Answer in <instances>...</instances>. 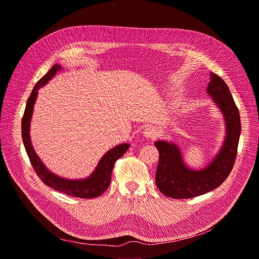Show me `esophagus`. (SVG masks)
I'll return each instance as SVG.
<instances>
[{
    "mask_svg": "<svg viewBox=\"0 0 259 259\" xmlns=\"http://www.w3.org/2000/svg\"><path fill=\"white\" fill-rule=\"evenodd\" d=\"M143 133H144V136L146 137V139H148V140H153V139H155V137H156L157 134H158L157 130L155 129L154 127H148V128H146Z\"/></svg>",
    "mask_w": 259,
    "mask_h": 259,
    "instance_id": "34e87169",
    "label": "esophagus"
}]
</instances>
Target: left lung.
<instances>
[{
  "mask_svg": "<svg viewBox=\"0 0 259 259\" xmlns=\"http://www.w3.org/2000/svg\"><path fill=\"white\" fill-rule=\"evenodd\" d=\"M206 92L223 114L225 139L214 158L200 169L191 168L184 163L181 150L176 144L166 141L154 143L159 151L155 182L160 193L167 197L189 199L208 193L226 180L233 167L242 128L238 109L227 84L214 73H210Z\"/></svg>",
  "mask_w": 259,
  "mask_h": 259,
  "instance_id": "1",
  "label": "left lung"
}]
</instances>
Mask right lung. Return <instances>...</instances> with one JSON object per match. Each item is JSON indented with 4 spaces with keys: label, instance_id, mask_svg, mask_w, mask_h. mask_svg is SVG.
<instances>
[{
    "label": "right lung",
    "instance_id": "obj_1",
    "mask_svg": "<svg viewBox=\"0 0 259 259\" xmlns=\"http://www.w3.org/2000/svg\"><path fill=\"white\" fill-rule=\"evenodd\" d=\"M61 68L62 66L60 64H54L52 66V68H50L49 72L40 80H38L35 86H34V89L27 101L26 109L22 119L23 143L34 170L36 171L37 176L46 185L68 196H74L83 199L97 198L101 196L108 188L109 183L111 181V173L114 163L118 158L122 157L126 153V151L129 149V144L118 145L107 151L104 154V156L100 159L95 170L89 177H86L84 179H66L52 173L40 160L31 143L30 124L33 114L34 104H35L37 99L38 90L42 88L44 85H46L55 76V74H57L58 71L61 70Z\"/></svg>",
    "mask_w": 259,
    "mask_h": 259
}]
</instances>
